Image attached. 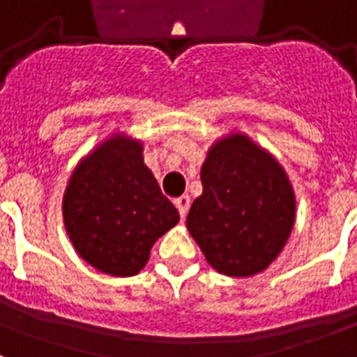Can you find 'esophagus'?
Instances as JSON below:
<instances>
[{"instance_id": "esophagus-1", "label": "esophagus", "mask_w": 357, "mask_h": 357, "mask_svg": "<svg viewBox=\"0 0 357 357\" xmlns=\"http://www.w3.org/2000/svg\"><path fill=\"white\" fill-rule=\"evenodd\" d=\"M174 204H176V207H178L179 217H181V218L187 217V213H189V207H190L189 196H187V195L179 196V198H176V200H174Z\"/></svg>"}]
</instances>
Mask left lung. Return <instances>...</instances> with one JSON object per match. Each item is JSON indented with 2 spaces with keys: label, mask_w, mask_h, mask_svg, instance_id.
Listing matches in <instances>:
<instances>
[{
  "label": "left lung",
  "mask_w": 357,
  "mask_h": 357,
  "mask_svg": "<svg viewBox=\"0 0 357 357\" xmlns=\"http://www.w3.org/2000/svg\"><path fill=\"white\" fill-rule=\"evenodd\" d=\"M202 185L187 228L207 263L234 278L265 271L294 224V192L280 162L246 135H229L207 153Z\"/></svg>",
  "instance_id": "left-lung-1"
}]
</instances>
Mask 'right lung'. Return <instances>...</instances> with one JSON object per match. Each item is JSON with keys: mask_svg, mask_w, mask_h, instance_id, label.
<instances>
[{"mask_svg": "<svg viewBox=\"0 0 357 357\" xmlns=\"http://www.w3.org/2000/svg\"><path fill=\"white\" fill-rule=\"evenodd\" d=\"M77 254L111 276H133L157 238L179 220L142 161V144L114 135L79 162L63 200Z\"/></svg>", "mask_w": 357, "mask_h": 357, "instance_id": "add662e5", "label": "right lung"}]
</instances>
